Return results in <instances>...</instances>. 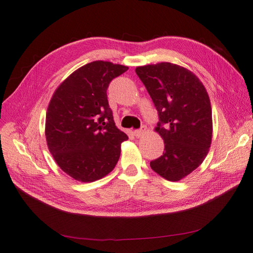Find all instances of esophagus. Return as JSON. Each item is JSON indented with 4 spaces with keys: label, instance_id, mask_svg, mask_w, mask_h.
<instances>
[{
    "label": "esophagus",
    "instance_id": "obj_1",
    "mask_svg": "<svg viewBox=\"0 0 253 253\" xmlns=\"http://www.w3.org/2000/svg\"><path fill=\"white\" fill-rule=\"evenodd\" d=\"M145 133H147V127L145 126H142L140 129H136V131H134V135L137 138H140V137H142Z\"/></svg>",
    "mask_w": 253,
    "mask_h": 253
}]
</instances>
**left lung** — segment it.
I'll list each match as a JSON object with an SVG mask.
<instances>
[{
    "label": "left lung",
    "instance_id": "left-lung-1",
    "mask_svg": "<svg viewBox=\"0 0 253 253\" xmlns=\"http://www.w3.org/2000/svg\"><path fill=\"white\" fill-rule=\"evenodd\" d=\"M135 72L158 112L155 131L165 142L164 154L150 166L167 180L178 181L200 167L209 152L213 132L209 95L197 76L177 64H149Z\"/></svg>",
    "mask_w": 253,
    "mask_h": 253
}]
</instances>
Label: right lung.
<instances>
[{
  "label": "right lung",
  "mask_w": 253,
  "mask_h": 253,
  "mask_svg": "<svg viewBox=\"0 0 253 253\" xmlns=\"http://www.w3.org/2000/svg\"><path fill=\"white\" fill-rule=\"evenodd\" d=\"M127 70L94 61L68 76L50 99L45 120L47 147L61 170L75 180L100 179L118 163L121 142L128 137L115 126L106 89Z\"/></svg>",
  "instance_id": "1"
}]
</instances>
